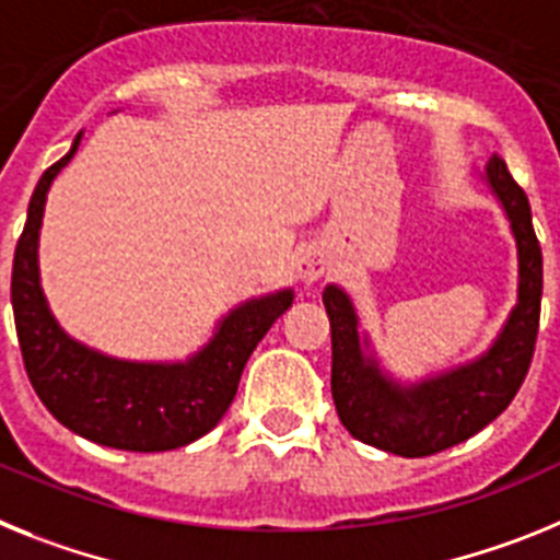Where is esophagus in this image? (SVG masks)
I'll list each match as a JSON object with an SVG mask.
<instances>
[{
	"mask_svg": "<svg viewBox=\"0 0 560 560\" xmlns=\"http://www.w3.org/2000/svg\"><path fill=\"white\" fill-rule=\"evenodd\" d=\"M295 267H299V279L304 281V284H315L320 276L327 273V256H324L318 247H304V250L299 253Z\"/></svg>",
	"mask_w": 560,
	"mask_h": 560,
	"instance_id": "obj_1",
	"label": "esophagus"
}]
</instances>
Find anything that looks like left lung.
I'll return each mask as SVG.
<instances>
[{"instance_id": "8db88e82", "label": "left lung", "mask_w": 560, "mask_h": 560, "mask_svg": "<svg viewBox=\"0 0 560 560\" xmlns=\"http://www.w3.org/2000/svg\"><path fill=\"white\" fill-rule=\"evenodd\" d=\"M488 183L502 199L518 245V304L485 358L415 388L397 386L383 377L372 358H363L358 318L347 295L338 287L324 290L332 329V400L354 440L397 456L440 454L482 431L522 388L541 318V245L527 194L499 154L488 165Z\"/></svg>"}]
</instances>
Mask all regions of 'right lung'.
<instances>
[{
	"mask_svg": "<svg viewBox=\"0 0 560 560\" xmlns=\"http://www.w3.org/2000/svg\"><path fill=\"white\" fill-rule=\"evenodd\" d=\"M78 143L81 135L38 179L13 253L11 301L24 372L47 411L84 440L143 454L179 448L225 417L247 358L293 304V293L284 290L233 310L197 358L174 366L112 361L67 338L38 287L36 242L47 188L78 152Z\"/></svg>",
	"mask_w": 560,
	"mask_h": 560,
	"instance_id": "right-lung-1",
	"label": "right lung"
}]
</instances>
